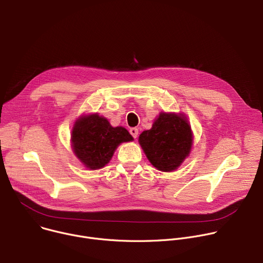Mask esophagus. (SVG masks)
Returning <instances> with one entry per match:
<instances>
[{"mask_svg": "<svg viewBox=\"0 0 263 263\" xmlns=\"http://www.w3.org/2000/svg\"><path fill=\"white\" fill-rule=\"evenodd\" d=\"M129 132H130V134L133 136V138H136L137 135H138V129H137V128H131Z\"/></svg>", "mask_w": 263, "mask_h": 263, "instance_id": "34e87169", "label": "esophagus"}]
</instances>
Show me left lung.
Returning <instances> with one entry per match:
<instances>
[{"label":"left lung","mask_w":263,"mask_h":263,"mask_svg":"<svg viewBox=\"0 0 263 263\" xmlns=\"http://www.w3.org/2000/svg\"><path fill=\"white\" fill-rule=\"evenodd\" d=\"M138 140L149 162L159 171L172 172L189 156L193 133L183 115L160 114Z\"/></svg>","instance_id":"left-lung-1"}]
</instances>
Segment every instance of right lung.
I'll use <instances>...</instances> for the list:
<instances>
[{
  "instance_id": "1",
  "label": "right lung",
  "mask_w": 263,
  "mask_h": 263,
  "mask_svg": "<svg viewBox=\"0 0 263 263\" xmlns=\"http://www.w3.org/2000/svg\"><path fill=\"white\" fill-rule=\"evenodd\" d=\"M131 140L133 137L125 128L111 127L105 118L97 114L81 118L71 132L74 154L90 170L105 166L118 145Z\"/></svg>"
}]
</instances>
